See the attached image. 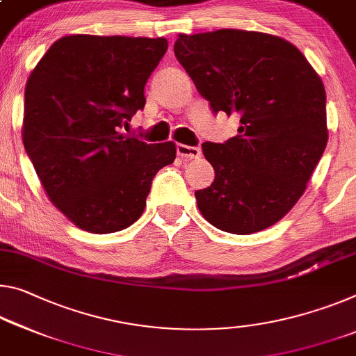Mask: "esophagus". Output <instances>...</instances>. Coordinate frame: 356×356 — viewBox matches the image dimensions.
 <instances>
[{
  "mask_svg": "<svg viewBox=\"0 0 356 356\" xmlns=\"http://www.w3.org/2000/svg\"><path fill=\"white\" fill-rule=\"evenodd\" d=\"M177 155L185 158V160H196L201 156V150L198 147H191V145L177 144Z\"/></svg>",
  "mask_w": 356,
  "mask_h": 356,
  "instance_id": "esophagus-1",
  "label": "esophagus"
}]
</instances>
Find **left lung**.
<instances>
[{"label":"left lung","mask_w":356,"mask_h":356,"mask_svg":"<svg viewBox=\"0 0 356 356\" xmlns=\"http://www.w3.org/2000/svg\"><path fill=\"white\" fill-rule=\"evenodd\" d=\"M174 54L212 111L241 123L225 144H202L216 179L195 191L201 216L233 234L273 227L306 191L328 143L320 76L296 46L259 31L180 33Z\"/></svg>","instance_id":"1"}]
</instances>
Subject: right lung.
Listing matches in <instances>:
<instances>
[{"mask_svg": "<svg viewBox=\"0 0 356 356\" xmlns=\"http://www.w3.org/2000/svg\"><path fill=\"white\" fill-rule=\"evenodd\" d=\"M166 49L165 38L70 35L30 72L22 139L49 201L77 228H128L143 216L152 179L176 158L172 140L120 131L144 107Z\"/></svg>", "mask_w": 356, "mask_h": 356, "instance_id": "right-lung-1", "label": "right lung"}]
</instances>
